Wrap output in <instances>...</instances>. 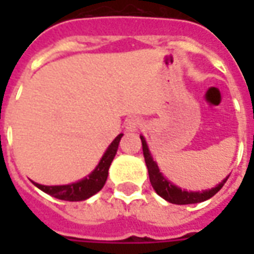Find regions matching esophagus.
Here are the masks:
<instances>
[{
    "mask_svg": "<svg viewBox=\"0 0 254 254\" xmlns=\"http://www.w3.org/2000/svg\"><path fill=\"white\" fill-rule=\"evenodd\" d=\"M140 127H141V120L136 118V117H130L125 122V127H127V130H129V132H136V130H138Z\"/></svg>",
    "mask_w": 254,
    "mask_h": 254,
    "instance_id": "1",
    "label": "esophagus"
}]
</instances>
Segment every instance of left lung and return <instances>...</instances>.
Segmentation results:
<instances>
[{
    "label": "left lung",
    "mask_w": 254,
    "mask_h": 254,
    "mask_svg": "<svg viewBox=\"0 0 254 254\" xmlns=\"http://www.w3.org/2000/svg\"><path fill=\"white\" fill-rule=\"evenodd\" d=\"M141 138V144H143V154L144 159H145V165H147V169H148L149 174V182L151 185L155 189V191L159 194L160 197H163L166 201L171 202V204H180V205H184V204H196V202L205 201L208 198H211L212 196H215L218 193L223 185L227 181L229 176L224 178L223 181L220 182L219 185H216L212 189H207V190L202 191H188L182 190L181 188L176 187L174 184H171L170 181H167L163 174L160 173L159 167H158V163L155 162L152 155L149 152L148 144L145 141L144 136H140Z\"/></svg>",
    "instance_id": "left-lung-1"
}]
</instances>
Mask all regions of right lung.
<instances>
[{
  "mask_svg": "<svg viewBox=\"0 0 254 254\" xmlns=\"http://www.w3.org/2000/svg\"><path fill=\"white\" fill-rule=\"evenodd\" d=\"M124 134H118L113 143L109 145V148L106 149V152L102 156V159L95 167V170L87 176L83 180L73 184H67V185H54V187H47V185H41L34 182L36 188H39L47 194L60 198V200H65V201H83L87 200L91 196L96 194L98 191L105 187L106 180L109 176V167H110L111 162L114 159L118 149V144L121 141V137Z\"/></svg>",
  "mask_w": 254,
  "mask_h": 254,
  "instance_id": "add662e5",
  "label": "right lung"
}]
</instances>
